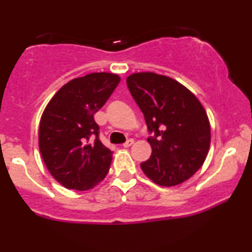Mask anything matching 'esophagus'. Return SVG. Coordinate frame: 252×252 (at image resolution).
Masks as SVG:
<instances>
[{
  "instance_id": "1",
  "label": "esophagus",
  "mask_w": 252,
  "mask_h": 252,
  "mask_svg": "<svg viewBox=\"0 0 252 252\" xmlns=\"http://www.w3.org/2000/svg\"><path fill=\"white\" fill-rule=\"evenodd\" d=\"M132 144H134V140H132V138H129L126 143H123V147L124 148H129V147H131Z\"/></svg>"
}]
</instances>
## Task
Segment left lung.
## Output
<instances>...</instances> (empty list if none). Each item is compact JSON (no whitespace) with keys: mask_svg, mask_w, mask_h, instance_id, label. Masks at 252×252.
<instances>
[{"mask_svg":"<svg viewBox=\"0 0 252 252\" xmlns=\"http://www.w3.org/2000/svg\"><path fill=\"white\" fill-rule=\"evenodd\" d=\"M128 89L154 136L141 168L153 182L172 187L189 180L209 154L211 126L204 106L186 86L154 72L126 78Z\"/></svg>","mask_w":252,"mask_h":252,"instance_id":"1","label":"left lung"}]
</instances>
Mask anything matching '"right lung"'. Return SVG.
Wrapping results in <instances>:
<instances>
[{
    "label": "right lung",
    "mask_w": 252,
    "mask_h": 252,
    "mask_svg": "<svg viewBox=\"0 0 252 252\" xmlns=\"http://www.w3.org/2000/svg\"><path fill=\"white\" fill-rule=\"evenodd\" d=\"M121 82L118 74L94 72L62 86L42 112L39 148L56 180L68 189L97 186L110 169L112 152L98 138L94 114Z\"/></svg>",
    "instance_id": "right-lung-1"
}]
</instances>
